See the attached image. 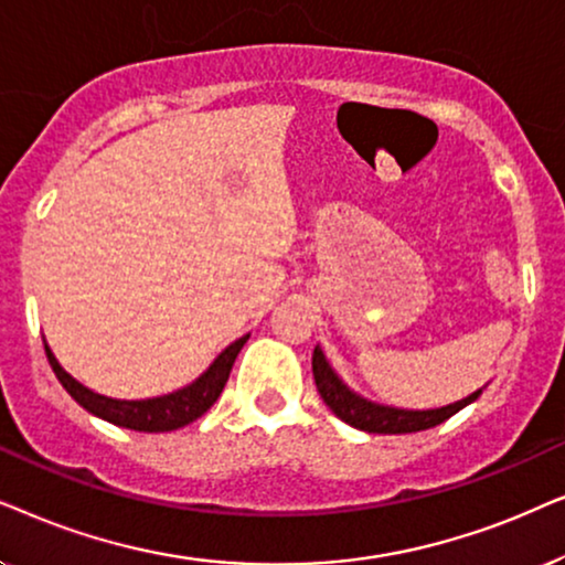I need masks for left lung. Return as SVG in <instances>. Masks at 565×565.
I'll return each instance as SVG.
<instances>
[{
  "instance_id": "8db88e82",
  "label": "left lung",
  "mask_w": 565,
  "mask_h": 565,
  "mask_svg": "<svg viewBox=\"0 0 565 565\" xmlns=\"http://www.w3.org/2000/svg\"><path fill=\"white\" fill-rule=\"evenodd\" d=\"M312 374L315 385H318V393L330 411L335 413L338 418L345 420V424L359 428V431L370 434H413L424 431V428L439 426L441 420L455 416L457 411H462L465 405H470L480 395L472 393L462 401L449 403L445 408H431V411H405V408H390V405H380L366 401L349 390L341 382V377L330 370L326 353H322L320 345H315L312 353Z\"/></svg>"
}]
</instances>
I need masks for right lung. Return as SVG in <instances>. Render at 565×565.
Returning <instances> with one entry per match:
<instances>
[{
    "label": "right lung",
    "instance_id": "right-lung-1",
    "mask_svg": "<svg viewBox=\"0 0 565 565\" xmlns=\"http://www.w3.org/2000/svg\"><path fill=\"white\" fill-rule=\"evenodd\" d=\"M247 338L250 335H243L237 338L235 343H230L227 349L214 359V364L188 387L175 390V393L170 395L149 397V401H116V397L97 395L93 390L82 385V382L74 380L70 372L62 370V364H58L49 345H46V356H49L51 370L56 374V380L62 382L66 393H70L82 408L89 411L97 418L108 420V424L134 428V431L157 434V431H172V428L188 426L191 420L201 418L209 408H212L216 397L222 395L224 385H227L232 364H235L237 353L245 345Z\"/></svg>",
    "mask_w": 565,
    "mask_h": 565
}]
</instances>
